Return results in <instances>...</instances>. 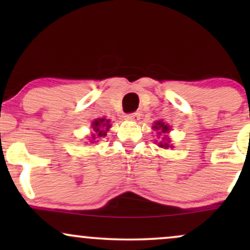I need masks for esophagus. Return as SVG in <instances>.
<instances>
[{"instance_id":"obj_1","label":"esophagus","mask_w":250,"mask_h":250,"mask_svg":"<svg viewBox=\"0 0 250 250\" xmlns=\"http://www.w3.org/2000/svg\"><path fill=\"white\" fill-rule=\"evenodd\" d=\"M125 120H128V121H133V122H136L140 120V113H130V114H127V115L125 116Z\"/></svg>"}]
</instances>
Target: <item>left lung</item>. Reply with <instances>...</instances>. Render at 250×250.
<instances>
[{
	"mask_svg": "<svg viewBox=\"0 0 250 250\" xmlns=\"http://www.w3.org/2000/svg\"><path fill=\"white\" fill-rule=\"evenodd\" d=\"M153 129L154 130H159V134L162 135V134H167L169 130H170V128H169L168 125H165V122L162 121H156L154 123L153 125ZM169 142H170V140H169V137H165V140H163V142H160L159 143V147L161 148H171L173 146L169 145Z\"/></svg>",
	"mask_w": 250,
	"mask_h": 250,
	"instance_id": "obj_1",
	"label": "left lung"
}]
</instances>
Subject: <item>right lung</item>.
Returning <instances> with one entry per match:
<instances>
[{
    "mask_svg": "<svg viewBox=\"0 0 250 250\" xmlns=\"http://www.w3.org/2000/svg\"><path fill=\"white\" fill-rule=\"evenodd\" d=\"M110 121L105 119H96L95 121L91 123V128H93L94 134H91L90 141H94L96 137H104L107 135L109 128H110Z\"/></svg>",
    "mask_w": 250,
    "mask_h": 250,
    "instance_id": "1",
    "label": "right lung"
}]
</instances>
